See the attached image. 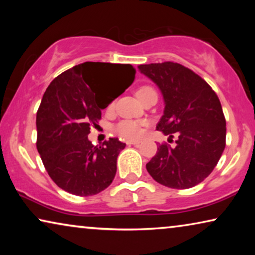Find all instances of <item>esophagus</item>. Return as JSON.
<instances>
[{"instance_id": "1", "label": "esophagus", "mask_w": 255, "mask_h": 255, "mask_svg": "<svg viewBox=\"0 0 255 255\" xmlns=\"http://www.w3.org/2000/svg\"><path fill=\"white\" fill-rule=\"evenodd\" d=\"M128 145H133V146H139L140 142H139V141H128Z\"/></svg>"}]
</instances>
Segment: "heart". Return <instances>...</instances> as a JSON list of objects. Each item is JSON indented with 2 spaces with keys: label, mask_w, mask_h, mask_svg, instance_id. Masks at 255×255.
Segmentation results:
<instances>
[{
  "label": "heart",
  "mask_w": 255,
  "mask_h": 255,
  "mask_svg": "<svg viewBox=\"0 0 255 255\" xmlns=\"http://www.w3.org/2000/svg\"><path fill=\"white\" fill-rule=\"evenodd\" d=\"M149 92H154V89H153L152 87L142 86L137 90V95L139 99H141L145 94H147ZM113 107L114 103H110L108 109H113ZM114 132L117 135H120L121 138L127 139V140H134V139L141 137L142 132H144V124L139 121L124 120L115 125Z\"/></svg>",
  "instance_id": "1"
}]
</instances>
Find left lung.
Wrapping results in <instances>:
<instances>
[{"instance_id":"1","label":"left lung","mask_w":255,"mask_h":255,"mask_svg":"<svg viewBox=\"0 0 255 255\" xmlns=\"http://www.w3.org/2000/svg\"><path fill=\"white\" fill-rule=\"evenodd\" d=\"M138 68L159 87L165 100L156 130L170 138L177 135L175 147L159 145L146 169L162 186H196L210 175L225 148L226 121L217 94L200 75L176 62Z\"/></svg>"}]
</instances>
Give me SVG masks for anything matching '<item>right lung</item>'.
<instances>
[{
    "label": "right lung",
    "instance_id": "obj_1",
    "mask_svg": "<svg viewBox=\"0 0 255 255\" xmlns=\"http://www.w3.org/2000/svg\"><path fill=\"white\" fill-rule=\"evenodd\" d=\"M134 75L132 65L87 61L47 87L37 111L36 144L45 169L61 189L90 196L113 182L125 144L110 138L95 146L88 134L99 127L101 111L132 85ZM116 82L120 86L114 90Z\"/></svg>",
    "mask_w": 255,
    "mask_h": 255
}]
</instances>
